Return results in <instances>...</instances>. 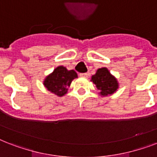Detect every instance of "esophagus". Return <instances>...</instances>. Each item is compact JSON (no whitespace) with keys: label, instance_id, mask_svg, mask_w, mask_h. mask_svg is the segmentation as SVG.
I'll return each mask as SVG.
<instances>
[{"label":"esophagus","instance_id":"34e87169","mask_svg":"<svg viewBox=\"0 0 157 157\" xmlns=\"http://www.w3.org/2000/svg\"><path fill=\"white\" fill-rule=\"evenodd\" d=\"M80 76L81 77H85V78H87L88 77V74L87 73H80Z\"/></svg>","mask_w":157,"mask_h":157}]
</instances>
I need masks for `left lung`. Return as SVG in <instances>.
<instances>
[{"mask_svg": "<svg viewBox=\"0 0 157 157\" xmlns=\"http://www.w3.org/2000/svg\"><path fill=\"white\" fill-rule=\"evenodd\" d=\"M91 81H93L97 90H99V94L102 96L111 95L119 88L118 81L110 73L107 67L98 68L91 77Z\"/></svg>", "mask_w": 157, "mask_h": 157, "instance_id": "left-lung-1", "label": "left lung"}]
</instances>
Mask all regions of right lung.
<instances>
[{
  "label": "right lung",
  "mask_w": 157,
  "mask_h": 157,
  "mask_svg": "<svg viewBox=\"0 0 157 157\" xmlns=\"http://www.w3.org/2000/svg\"><path fill=\"white\" fill-rule=\"evenodd\" d=\"M75 78H77V74L74 70L68 71L65 67L59 66L45 77L43 84L51 93L62 97L66 94L67 88Z\"/></svg>",
  "instance_id": "right-lung-1"
}]
</instances>
